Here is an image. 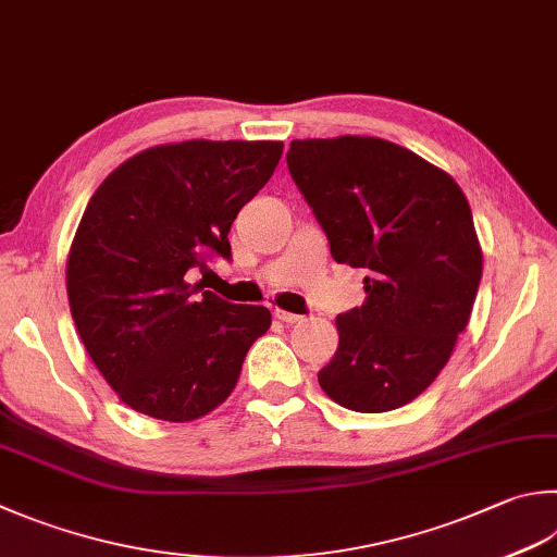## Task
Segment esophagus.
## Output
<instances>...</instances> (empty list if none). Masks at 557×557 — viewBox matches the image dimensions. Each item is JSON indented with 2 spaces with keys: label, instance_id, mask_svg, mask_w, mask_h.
Returning <instances> with one entry per match:
<instances>
[{
  "label": "esophagus",
  "instance_id": "obj_1",
  "mask_svg": "<svg viewBox=\"0 0 557 557\" xmlns=\"http://www.w3.org/2000/svg\"><path fill=\"white\" fill-rule=\"evenodd\" d=\"M274 318L276 320H281V322H286V324H296V322H300L302 318L300 314H296V312H286V310H274Z\"/></svg>",
  "mask_w": 557,
  "mask_h": 557
}]
</instances>
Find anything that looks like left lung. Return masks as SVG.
Segmentation results:
<instances>
[{"mask_svg": "<svg viewBox=\"0 0 557 557\" xmlns=\"http://www.w3.org/2000/svg\"><path fill=\"white\" fill-rule=\"evenodd\" d=\"M286 160L334 261L366 271V300L337 318L320 387L354 412L412 403L448 363L478 296L482 249L466 194L381 138L293 140Z\"/></svg>", "mask_w": 557, "mask_h": 557, "instance_id": "obj_1", "label": "left lung"}]
</instances>
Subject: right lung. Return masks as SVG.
Masks as SVG:
<instances>
[{"mask_svg":"<svg viewBox=\"0 0 557 557\" xmlns=\"http://www.w3.org/2000/svg\"><path fill=\"white\" fill-rule=\"evenodd\" d=\"M274 140H186L125 160L94 191L67 257L72 320L107 383L135 412L191 422L227 400L271 327L188 283L281 160Z\"/></svg>","mask_w":557,"mask_h":557,"instance_id":"obj_1","label":"right lung"}]
</instances>
